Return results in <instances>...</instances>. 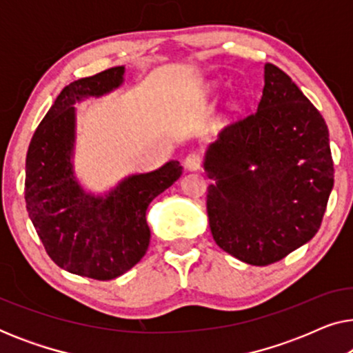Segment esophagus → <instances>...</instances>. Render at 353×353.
Wrapping results in <instances>:
<instances>
[{
	"mask_svg": "<svg viewBox=\"0 0 353 353\" xmlns=\"http://www.w3.org/2000/svg\"><path fill=\"white\" fill-rule=\"evenodd\" d=\"M185 167L188 168V170H199V168L202 167V156L199 152L192 151L186 156L185 159Z\"/></svg>",
	"mask_w": 353,
	"mask_h": 353,
	"instance_id": "esophagus-1",
	"label": "esophagus"
}]
</instances>
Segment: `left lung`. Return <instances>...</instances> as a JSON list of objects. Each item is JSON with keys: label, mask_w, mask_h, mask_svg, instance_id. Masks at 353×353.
Instances as JSON below:
<instances>
[{"label": "left lung", "mask_w": 353, "mask_h": 353, "mask_svg": "<svg viewBox=\"0 0 353 353\" xmlns=\"http://www.w3.org/2000/svg\"><path fill=\"white\" fill-rule=\"evenodd\" d=\"M207 214L215 243L255 267L274 263L320 230L334 186L330 132L286 72L267 62L259 108L207 149Z\"/></svg>", "instance_id": "1"}]
</instances>
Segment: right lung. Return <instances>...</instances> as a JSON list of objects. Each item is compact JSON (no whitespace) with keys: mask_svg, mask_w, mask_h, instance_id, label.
I'll return each instance as SVG.
<instances>
[{"mask_svg":"<svg viewBox=\"0 0 353 353\" xmlns=\"http://www.w3.org/2000/svg\"><path fill=\"white\" fill-rule=\"evenodd\" d=\"M125 67L72 81L33 133L26 161V204L48 255L57 267L108 281L146 254L151 231L146 210L181 175L180 162L125 178L105 196H91L74 175L75 108L123 83Z\"/></svg>","mask_w":353,"mask_h":353,"instance_id":"1","label":"right lung"}]
</instances>
